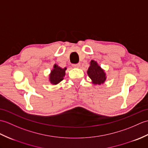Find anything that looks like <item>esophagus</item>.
<instances>
[{"mask_svg":"<svg viewBox=\"0 0 148 148\" xmlns=\"http://www.w3.org/2000/svg\"><path fill=\"white\" fill-rule=\"evenodd\" d=\"M73 66L74 68H79L80 66H81V64H80V63H78V64H74Z\"/></svg>","mask_w":148,"mask_h":148,"instance_id":"obj_1","label":"esophagus"}]
</instances>
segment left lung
Here are the masks:
<instances>
[{"label": "left lung", "mask_w": 148, "mask_h": 148, "mask_svg": "<svg viewBox=\"0 0 148 148\" xmlns=\"http://www.w3.org/2000/svg\"><path fill=\"white\" fill-rule=\"evenodd\" d=\"M88 76L95 85L103 84L106 81V76L104 70L98 64L97 62L92 60L90 62V66L87 71Z\"/></svg>", "instance_id": "1"}]
</instances>
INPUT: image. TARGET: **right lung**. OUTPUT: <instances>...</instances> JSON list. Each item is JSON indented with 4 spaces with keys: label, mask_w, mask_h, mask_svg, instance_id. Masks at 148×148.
I'll return each mask as SVG.
<instances>
[{
    "label": "right lung",
    "mask_w": 148,
    "mask_h": 148,
    "mask_svg": "<svg viewBox=\"0 0 148 148\" xmlns=\"http://www.w3.org/2000/svg\"><path fill=\"white\" fill-rule=\"evenodd\" d=\"M66 67L62 69L58 66V65L55 64L53 69L51 71L50 74H49V81L50 83L53 85H56L62 81L66 75Z\"/></svg>",
    "instance_id": "1"
}]
</instances>
